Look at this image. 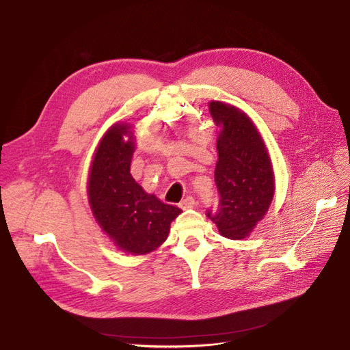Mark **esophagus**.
Returning a JSON list of instances; mask_svg holds the SVG:
<instances>
[{
    "mask_svg": "<svg viewBox=\"0 0 350 350\" xmlns=\"http://www.w3.org/2000/svg\"><path fill=\"white\" fill-rule=\"evenodd\" d=\"M196 205V198L194 197H185L181 202H180V206L183 208V209H188V208H193Z\"/></svg>",
    "mask_w": 350,
    "mask_h": 350,
    "instance_id": "1",
    "label": "esophagus"
}]
</instances>
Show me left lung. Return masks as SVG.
Listing matches in <instances>:
<instances>
[{"label": "left lung", "mask_w": 350, "mask_h": 350, "mask_svg": "<svg viewBox=\"0 0 350 350\" xmlns=\"http://www.w3.org/2000/svg\"><path fill=\"white\" fill-rule=\"evenodd\" d=\"M209 111L221 131L215 169L219 204L206 215L221 236L240 240L256 228L272 202L271 159L256 125L243 111L220 102H211Z\"/></svg>", "instance_id": "8db88e82"}]
</instances>
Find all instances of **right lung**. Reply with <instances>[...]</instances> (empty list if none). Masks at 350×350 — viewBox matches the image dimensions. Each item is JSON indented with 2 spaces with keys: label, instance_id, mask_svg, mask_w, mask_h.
Returning a JSON list of instances; mask_svg holds the SVG:
<instances>
[{
  "label": "right lung",
  "instance_id": "right-lung-1",
  "mask_svg": "<svg viewBox=\"0 0 350 350\" xmlns=\"http://www.w3.org/2000/svg\"><path fill=\"white\" fill-rule=\"evenodd\" d=\"M130 126L116 124L103 137L94 154L88 196L103 232L125 252L148 254L169 234L180 208L146 194L130 173L134 142L124 141Z\"/></svg>",
  "mask_w": 350,
  "mask_h": 350
}]
</instances>
